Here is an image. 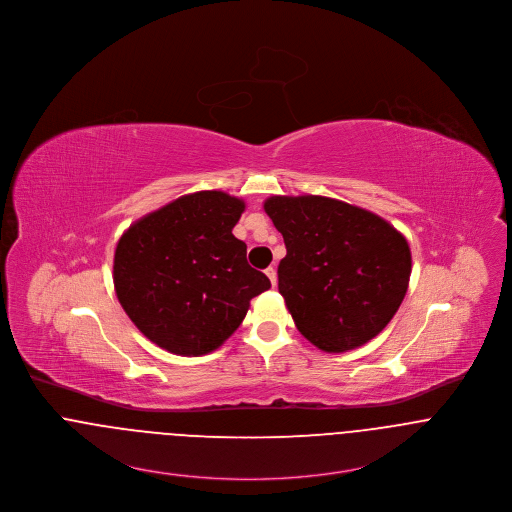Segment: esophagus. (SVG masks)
<instances>
[{
  "label": "esophagus",
  "mask_w": 512,
  "mask_h": 512,
  "mask_svg": "<svg viewBox=\"0 0 512 512\" xmlns=\"http://www.w3.org/2000/svg\"><path fill=\"white\" fill-rule=\"evenodd\" d=\"M266 276L270 278V281H272V285H276V283H278V276H276V268H274V266L266 268Z\"/></svg>",
  "instance_id": "1"
}]
</instances>
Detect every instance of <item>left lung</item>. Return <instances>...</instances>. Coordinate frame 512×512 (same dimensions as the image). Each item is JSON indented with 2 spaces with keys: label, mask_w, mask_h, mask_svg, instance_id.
I'll use <instances>...</instances> for the list:
<instances>
[{
  "label": "left lung",
  "mask_w": 512,
  "mask_h": 512,
  "mask_svg": "<svg viewBox=\"0 0 512 512\" xmlns=\"http://www.w3.org/2000/svg\"><path fill=\"white\" fill-rule=\"evenodd\" d=\"M264 211L287 248L278 287L297 330L325 352L370 342L407 293V238L372 211L323 195H272Z\"/></svg>",
  "instance_id": "1"
}]
</instances>
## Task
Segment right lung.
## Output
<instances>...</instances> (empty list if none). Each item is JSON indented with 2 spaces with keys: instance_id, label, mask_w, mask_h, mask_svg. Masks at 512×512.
<instances>
[{
  "instance_id": "add662e5",
  "label": "right lung",
  "mask_w": 512,
  "mask_h": 512,
  "mask_svg": "<svg viewBox=\"0 0 512 512\" xmlns=\"http://www.w3.org/2000/svg\"><path fill=\"white\" fill-rule=\"evenodd\" d=\"M244 201L225 191L184 195L133 223L117 242L115 293L140 332L180 356L217 350L272 283L233 234Z\"/></svg>"
}]
</instances>
